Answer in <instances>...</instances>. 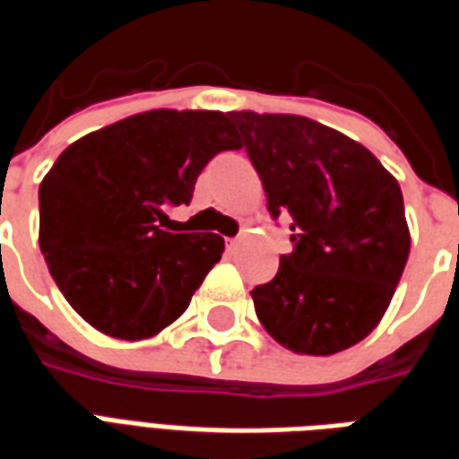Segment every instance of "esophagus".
I'll return each instance as SVG.
<instances>
[{
  "label": "esophagus",
  "mask_w": 459,
  "mask_h": 459,
  "mask_svg": "<svg viewBox=\"0 0 459 459\" xmlns=\"http://www.w3.org/2000/svg\"><path fill=\"white\" fill-rule=\"evenodd\" d=\"M238 243H240V238H229V248H230V250L238 248Z\"/></svg>",
  "instance_id": "esophagus-1"
}]
</instances>
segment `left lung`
I'll return each instance as SVG.
<instances>
[{"mask_svg": "<svg viewBox=\"0 0 459 459\" xmlns=\"http://www.w3.org/2000/svg\"><path fill=\"white\" fill-rule=\"evenodd\" d=\"M292 253L253 290L260 325L295 354L329 356L381 322L403 275V194L364 144L299 115L229 113Z\"/></svg>", "mask_w": 459, "mask_h": 459, "instance_id": "obj_1", "label": "left lung"}]
</instances>
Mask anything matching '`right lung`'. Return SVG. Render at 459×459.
Wrapping results in <instances>:
<instances>
[{
  "mask_svg": "<svg viewBox=\"0 0 459 459\" xmlns=\"http://www.w3.org/2000/svg\"><path fill=\"white\" fill-rule=\"evenodd\" d=\"M229 113L150 110L61 152L39 186V246L81 317L115 339H147L189 307L223 253L216 233H169L201 169L238 150Z\"/></svg>",
  "mask_w": 459,
  "mask_h": 459,
  "instance_id": "1",
  "label": "right lung"
}]
</instances>
